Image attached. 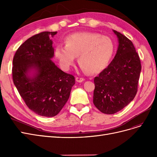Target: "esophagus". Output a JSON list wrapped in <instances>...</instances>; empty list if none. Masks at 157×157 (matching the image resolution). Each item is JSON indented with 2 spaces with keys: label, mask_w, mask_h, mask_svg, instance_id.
Segmentation results:
<instances>
[{
  "label": "esophagus",
  "mask_w": 157,
  "mask_h": 157,
  "mask_svg": "<svg viewBox=\"0 0 157 157\" xmlns=\"http://www.w3.org/2000/svg\"><path fill=\"white\" fill-rule=\"evenodd\" d=\"M84 78H81V77H77L76 78V80H77V82H81L82 81H84Z\"/></svg>",
  "instance_id": "1"
}]
</instances>
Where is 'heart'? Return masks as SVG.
<instances>
[{
    "label": "heart",
    "instance_id": "1",
    "mask_svg": "<svg viewBox=\"0 0 157 157\" xmlns=\"http://www.w3.org/2000/svg\"><path fill=\"white\" fill-rule=\"evenodd\" d=\"M65 45L56 47L55 56L61 67L68 70L78 56V63L89 74L105 69L112 58L115 45L111 38L92 32L76 33L65 39Z\"/></svg>",
    "mask_w": 157,
    "mask_h": 157
}]
</instances>
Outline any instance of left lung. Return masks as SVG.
Returning a JSON list of instances; mask_svg holds the SVG:
<instances>
[{
    "label": "left lung",
    "mask_w": 157,
    "mask_h": 157,
    "mask_svg": "<svg viewBox=\"0 0 157 157\" xmlns=\"http://www.w3.org/2000/svg\"><path fill=\"white\" fill-rule=\"evenodd\" d=\"M118 47L107 67L94 78L93 103L101 113L111 115L129 104L137 92L141 61L132 42L115 30Z\"/></svg>",
    "instance_id": "left-lung-1"
}]
</instances>
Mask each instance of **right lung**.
I'll return each instance as SVG.
<instances>
[{
	"instance_id": "1",
	"label": "right lung",
	"mask_w": 157,
	"mask_h": 157,
	"mask_svg": "<svg viewBox=\"0 0 157 157\" xmlns=\"http://www.w3.org/2000/svg\"><path fill=\"white\" fill-rule=\"evenodd\" d=\"M57 33L44 31L30 37L13 58L12 78L27 106L36 114L52 117L62 109L75 84L74 76L63 72L50 59L54 50L50 39ZM33 70V77L29 73Z\"/></svg>"
}]
</instances>
